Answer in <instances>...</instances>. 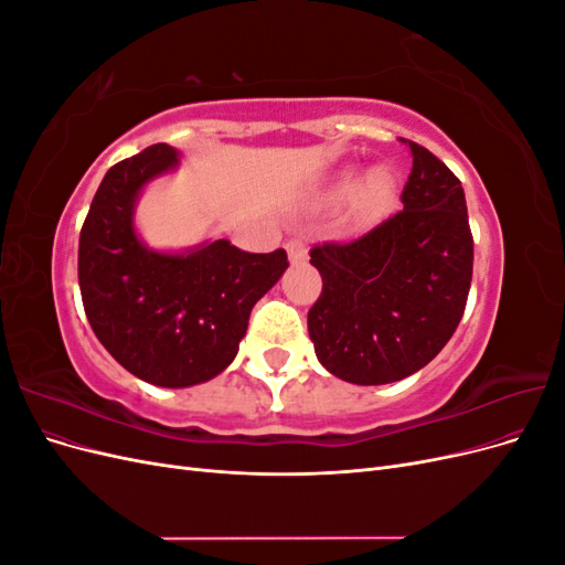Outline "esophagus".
Wrapping results in <instances>:
<instances>
[{
  "mask_svg": "<svg viewBox=\"0 0 565 565\" xmlns=\"http://www.w3.org/2000/svg\"><path fill=\"white\" fill-rule=\"evenodd\" d=\"M285 247L289 254V262L292 264H303L306 259H309V247H306L301 237H292V241H289Z\"/></svg>",
  "mask_w": 565,
  "mask_h": 565,
  "instance_id": "esophagus-1",
  "label": "esophagus"
}]
</instances>
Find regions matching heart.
<instances>
[{
    "mask_svg": "<svg viewBox=\"0 0 565 565\" xmlns=\"http://www.w3.org/2000/svg\"><path fill=\"white\" fill-rule=\"evenodd\" d=\"M355 191V207L365 218H382L393 207V200H396V179L384 167H374L358 183L355 172H347L339 179L337 193L347 195L353 188Z\"/></svg>",
    "mask_w": 565,
    "mask_h": 565,
    "instance_id": "b5f03b06",
    "label": "heart"
}]
</instances>
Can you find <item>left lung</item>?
I'll list each match as a JSON object with an SVG mask.
<instances>
[{"mask_svg": "<svg viewBox=\"0 0 565 565\" xmlns=\"http://www.w3.org/2000/svg\"><path fill=\"white\" fill-rule=\"evenodd\" d=\"M403 212L347 245L311 249L322 295L309 337L334 377L377 386L409 377L448 344L467 306L473 237L465 188L434 152L407 141Z\"/></svg>", "mask_w": 565, "mask_h": 565, "instance_id": "left-lung-1", "label": "left lung"}]
</instances>
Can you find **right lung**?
<instances>
[{"label":"right lung","mask_w":565,"mask_h":565,"mask_svg":"<svg viewBox=\"0 0 565 565\" xmlns=\"http://www.w3.org/2000/svg\"><path fill=\"white\" fill-rule=\"evenodd\" d=\"M167 143L110 167L79 233V292L100 344L134 377L164 388L214 380L237 355L249 313L287 270L285 249L231 241L156 249L136 231L146 188L179 169Z\"/></svg>","instance_id":"1"}]
</instances>
